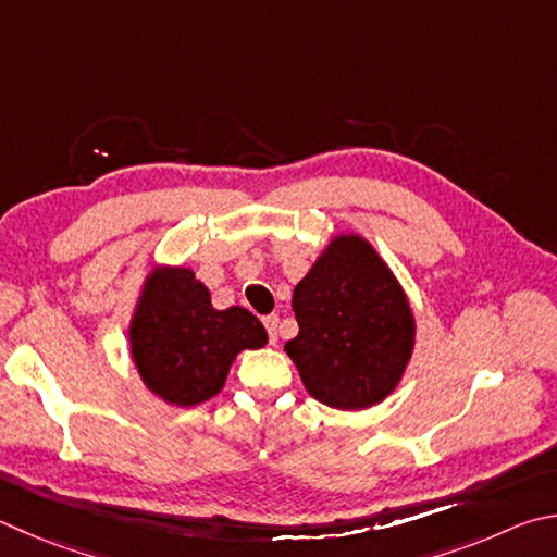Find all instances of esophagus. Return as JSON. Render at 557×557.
Segmentation results:
<instances>
[{
	"instance_id": "34e87169",
	"label": "esophagus",
	"mask_w": 557,
	"mask_h": 557,
	"mask_svg": "<svg viewBox=\"0 0 557 557\" xmlns=\"http://www.w3.org/2000/svg\"><path fill=\"white\" fill-rule=\"evenodd\" d=\"M262 323H265V329H268V338H270V343H277V323H280V317H277V313H270V317L262 319Z\"/></svg>"
}]
</instances>
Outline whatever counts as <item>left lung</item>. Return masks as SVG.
I'll use <instances>...</instances> for the list:
<instances>
[{"label": "left lung", "instance_id": "8db88e82", "mask_svg": "<svg viewBox=\"0 0 557 557\" xmlns=\"http://www.w3.org/2000/svg\"><path fill=\"white\" fill-rule=\"evenodd\" d=\"M299 333L285 343L307 392L333 409H368L397 387L413 348L399 282L368 240L333 238L295 287Z\"/></svg>", "mask_w": 557, "mask_h": 557}]
</instances>
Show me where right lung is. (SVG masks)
I'll list each match as a JSON object with an SVG mask.
<instances>
[{"label":"right lung","mask_w":557,"mask_h":557,"mask_svg":"<svg viewBox=\"0 0 557 557\" xmlns=\"http://www.w3.org/2000/svg\"><path fill=\"white\" fill-rule=\"evenodd\" d=\"M128 338L146 387L177 407H195L224 387L240 350L265 346L268 333L244 307H211L191 270L160 268L146 282Z\"/></svg>","instance_id":"1"}]
</instances>
